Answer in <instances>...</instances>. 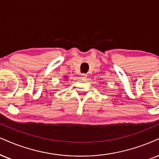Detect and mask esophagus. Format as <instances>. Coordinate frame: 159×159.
I'll list each match as a JSON object with an SVG mask.
<instances>
[{"mask_svg": "<svg viewBox=\"0 0 159 159\" xmlns=\"http://www.w3.org/2000/svg\"><path fill=\"white\" fill-rule=\"evenodd\" d=\"M80 77H81L83 80H85L86 78H87V74H81V75H80Z\"/></svg>", "mask_w": 159, "mask_h": 159, "instance_id": "1", "label": "esophagus"}]
</instances>
